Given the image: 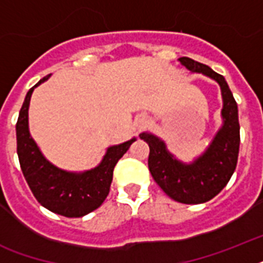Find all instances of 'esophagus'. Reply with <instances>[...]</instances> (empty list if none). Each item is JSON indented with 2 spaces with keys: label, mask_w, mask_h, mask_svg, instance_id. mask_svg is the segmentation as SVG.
<instances>
[{
  "label": "esophagus",
  "mask_w": 263,
  "mask_h": 263,
  "mask_svg": "<svg viewBox=\"0 0 263 263\" xmlns=\"http://www.w3.org/2000/svg\"><path fill=\"white\" fill-rule=\"evenodd\" d=\"M144 123V120H142V123H140V125H142V124H143Z\"/></svg>",
  "instance_id": "obj_1"
}]
</instances>
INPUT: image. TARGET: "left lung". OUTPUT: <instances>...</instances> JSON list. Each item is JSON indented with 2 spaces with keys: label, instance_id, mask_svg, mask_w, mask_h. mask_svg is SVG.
Returning a JSON list of instances; mask_svg holds the SVG:
<instances>
[{
  "label": "left lung",
  "instance_id": "1",
  "mask_svg": "<svg viewBox=\"0 0 263 263\" xmlns=\"http://www.w3.org/2000/svg\"><path fill=\"white\" fill-rule=\"evenodd\" d=\"M179 61L188 71L203 73L220 84L222 94V125L206 152L190 164H184L171 154L164 140L158 136L143 132L140 134V139H143L150 147L148 169L161 190L180 203H204L220 194L236 169L240 146L237 103L224 76L188 57H181Z\"/></svg>",
  "mask_w": 263,
  "mask_h": 263
}]
</instances>
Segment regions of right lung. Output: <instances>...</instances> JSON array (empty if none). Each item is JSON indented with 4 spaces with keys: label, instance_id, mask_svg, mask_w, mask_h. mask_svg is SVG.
Returning a JSON list of instances; mask_svg holds the SVG:
<instances>
[{
    "label": "right lung",
    "instance_id": "obj_1",
    "mask_svg": "<svg viewBox=\"0 0 263 263\" xmlns=\"http://www.w3.org/2000/svg\"><path fill=\"white\" fill-rule=\"evenodd\" d=\"M49 76L28 90L18 113L16 123L18 162L31 191L43 208L64 217H83L98 209L106 199L113 169L136 138L107 147L101 164L86 172H67L54 166L43 157L28 129V107L32 91L46 82Z\"/></svg>",
    "mask_w": 263,
    "mask_h": 263
}]
</instances>
